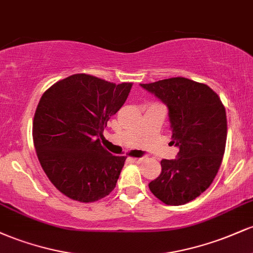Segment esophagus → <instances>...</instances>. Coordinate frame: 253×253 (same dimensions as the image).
<instances>
[{
  "label": "esophagus",
  "instance_id": "34e87169",
  "mask_svg": "<svg viewBox=\"0 0 253 253\" xmlns=\"http://www.w3.org/2000/svg\"><path fill=\"white\" fill-rule=\"evenodd\" d=\"M132 161L134 162V163H141V162L144 161V158L141 157V158H132Z\"/></svg>",
  "mask_w": 253,
  "mask_h": 253
}]
</instances>
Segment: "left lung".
I'll return each mask as SVG.
<instances>
[{
    "mask_svg": "<svg viewBox=\"0 0 253 253\" xmlns=\"http://www.w3.org/2000/svg\"><path fill=\"white\" fill-rule=\"evenodd\" d=\"M168 107L175 159L161 162L162 172L149 183L165 205L182 206L199 197L215 178L227 138L226 110L206 84L184 77L140 84Z\"/></svg>",
    "mask_w": 253,
    "mask_h": 253,
    "instance_id": "8db88e82",
    "label": "left lung"
}]
</instances>
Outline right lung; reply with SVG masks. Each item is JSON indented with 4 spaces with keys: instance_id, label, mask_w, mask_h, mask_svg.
<instances>
[{
    "instance_id": "obj_1",
    "label": "right lung",
    "mask_w": 253,
    "mask_h": 253,
    "mask_svg": "<svg viewBox=\"0 0 253 253\" xmlns=\"http://www.w3.org/2000/svg\"><path fill=\"white\" fill-rule=\"evenodd\" d=\"M132 85L77 74L43 92L33 120L34 147L48 179L65 196L94 202L115 188L126 157L113 156L100 138Z\"/></svg>"
}]
</instances>
